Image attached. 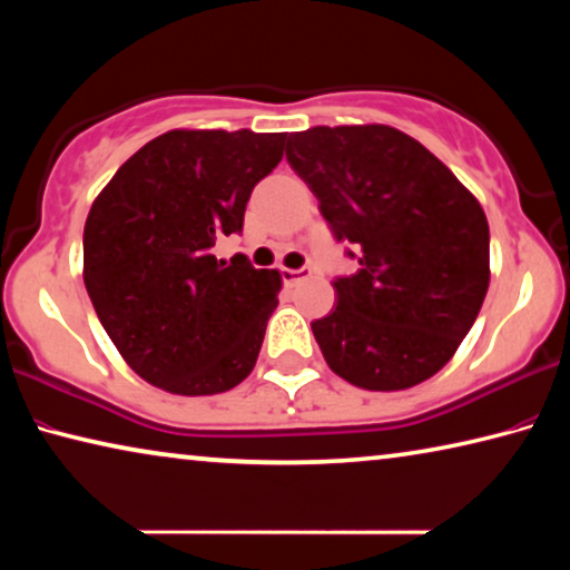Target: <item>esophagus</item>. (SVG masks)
I'll list each match as a JSON object with an SVG mask.
<instances>
[{"label": "esophagus", "instance_id": "34e87169", "mask_svg": "<svg viewBox=\"0 0 570 570\" xmlns=\"http://www.w3.org/2000/svg\"><path fill=\"white\" fill-rule=\"evenodd\" d=\"M278 272H282V282L286 286H294V284L304 282V278L312 276V266H302V268H286V266H282V268H278Z\"/></svg>", "mask_w": 570, "mask_h": 570}]
</instances>
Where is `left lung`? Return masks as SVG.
<instances>
[{"label":"left lung","instance_id":"obj_1","mask_svg":"<svg viewBox=\"0 0 570 570\" xmlns=\"http://www.w3.org/2000/svg\"><path fill=\"white\" fill-rule=\"evenodd\" d=\"M286 160L360 264L334 278L336 306L312 322L326 364L372 392L430 380L488 294L490 230L475 196L390 125L292 132Z\"/></svg>","mask_w":570,"mask_h":570}]
</instances>
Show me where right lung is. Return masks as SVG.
Wrapping results in <instances>:
<instances>
[{
    "label": "right lung",
    "instance_id": "obj_1",
    "mask_svg": "<svg viewBox=\"0 0 570 570\" xmlns=\"http://www.w3.org/2000/svg\"><path fill=\"white\" fill-rule=\"evenodd\" d=\"M286 132L170 130L95 198L85 288L122 360L156 387L198 397L244 382L262 352L282 276L216 238L240 234L250 190L284 158Z\"/></svg>",
    "mask_w": 570,
    "mask_h": 570
}]
</instances>
